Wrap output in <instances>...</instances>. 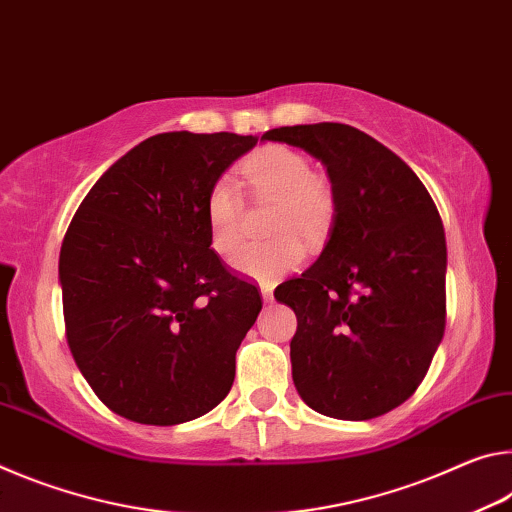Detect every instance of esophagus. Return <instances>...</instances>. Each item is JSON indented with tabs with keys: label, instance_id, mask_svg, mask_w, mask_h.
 <instances>
[{
	"label": "esophagus",
	"instance_id": "obj_1",
	"mask_svg": "<svg viewBox=\"0 0 512 512\" xmlns=\"http://www.w3.org/2000/svg\"><path fill=\"white\" fill-rule=\"evenodd\" d=\"M261 295H263L265 304H272V299H274V286H272V283H263Z\"/></svg>",
	"mask_w": 512,
	"mask_h": 512
}]
</instances>
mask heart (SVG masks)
<instances>
[{"label":"heart","instance_id":"heart-1","mask_svg":"<svg viewBox=\"0 0 512 512\" xmlns=\"http://www.w3.org/2000/svg\"><path fill=\"white\" fill-rule=\"evenodd\" d=\"M242 172L258 197L279 199L272 233L281 238L242 249L233 258V267L249 279H281L304 261V247L290 233L317 238L329 224L333 213L331 188L313 174V165L304 154L283 145L258 149L242 165ZM204 215L211 249L220 256L233 254L242 242L245 220V204L236 179L222 174L211 183L204 199Z\"/></svg>","mask_w":512,"mask_h":512}]
</instances>
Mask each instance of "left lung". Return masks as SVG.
<instances>
[{
  "mask_svg": "<svg viewBox=\"0 0 512 512\" xmlns=\"http://www.w3.org/2000/svg\"><path fill=\"white\" fill-rule=\"evenodd\" d=\"M317 158L333 224L308 270L274 297L297 315L290 342L299 397L335 420H372L413 395L445 335V226L417 174L349 124L263 133Z\"/></svg>",
  "mask_w": 512,
  "mask_h": 512,
  "instance_id": "obj_1",
  "label": "left lung"
}]
</instances>
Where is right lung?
I'll list each match as a JSON object with an SVG mask.
<instances>
[{
	"instance_id": "obj_1",
	"label": "right lung",
	"mask_w": 512,
	"mask_h": 512,
	"mask_svg": "<svg viewBox=\"0 0 512 512\" xmlns=\"http://www.w3.org/2000/svg\"><path fill=\"white\" fill-rule=\"evenodd\" d=\"M256 142L158 133L108 167L72 217L58 258L67 345L120 417L172 426L229 395L263 301L211 249L204 199Z\"/></svg>"
}]
</instances>
